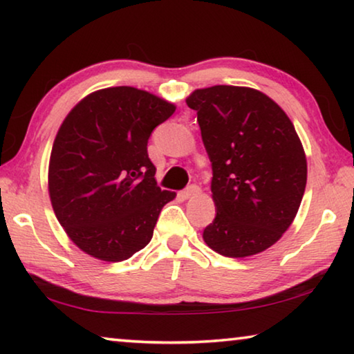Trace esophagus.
Listing matches in <instances>:
<instances>
[{
	"instance_id": "obj_1",
	"label": "esophagus",
	"mask_w": 354,
	"mask_h": 354,
	"mask_svg": "<svg viewBox=\"0 0 354 354\" xmlns=\"http://www.w3.org/2000/svg\"><path fill=\"white\" fill-rule=\"evenodd\" d=\"M198 194H200V187H198V185L194 184V185H189V187L183 192L181 196L184 200H187V198H192V196H195Z\"/></svg>"
}]
</instances>
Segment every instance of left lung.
Wrapping results in <instances>:
<instances>
[{
	"label": "left lung",
	"instance_id": "8db88e82",
	"mask_svg": "<svg viewBox=\"0 0 354 354\" xmlns=\"http://www.w3.org/2000/svg\"><path fill=\"white\" fill-rule=\"evenodd\" d=\"M185 103L196 111L212 162L217 215L203 239L226 257L266 251L292 225L306 189V154L293 123L250 87L196 88Z\"/></svg>",
	"mask_w": 354,
	"mask_h": 354
}]
</instances>
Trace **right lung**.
Returning <instances> with one entry per match:
<instances>
[{
	"label": "right lung",
	"mask_w": 354,
	"mask_h": 354,
	"mask_svg": "<svg viewBox=\"0 0 354 354\" xmlns=\"http://www.w3.org/2000/svg\"><path fill=\"white\" fill-rule=\"evenodd\" d=\"M176 106L136 87H107L82 98L59 128L48 192L70 241L84 253L120 262L145 248L175 192L156 184L147 145Z\"/></svg>",
	"instance_id": "obj_1"
}]
</instances>
